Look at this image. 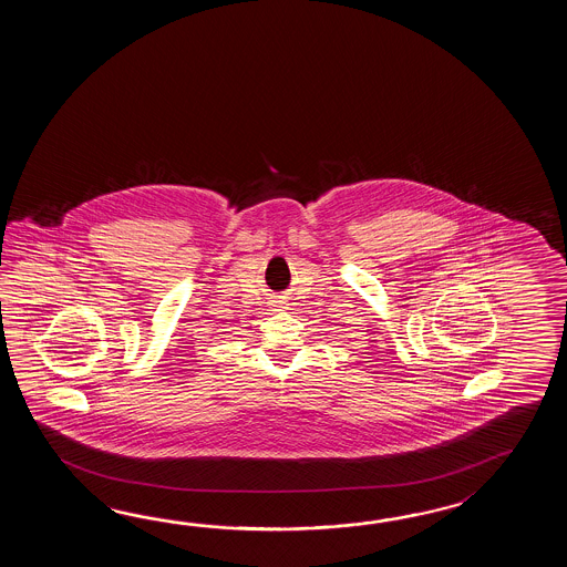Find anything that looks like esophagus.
<instances>
[{"label": "esophagus", "mask_w": 567, "mask_h": 567, "mask_svg": "<svg viewBox=\"0 0 567 567\" xmlns=\"http://www.w3.org/2000/svg\"><path fill=\"white\" fill-rule=\"evenodd\" d=\"M271 308H274V312H284V310H288V301L284 300V298H274L271 300Z\"/></svg>", "instance_id": "1"}]
</instances>
